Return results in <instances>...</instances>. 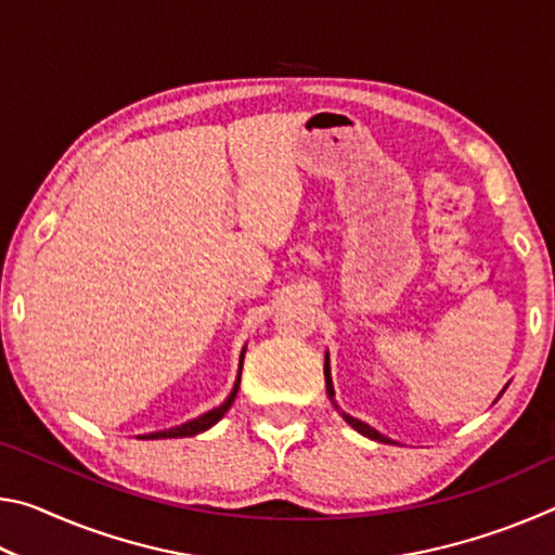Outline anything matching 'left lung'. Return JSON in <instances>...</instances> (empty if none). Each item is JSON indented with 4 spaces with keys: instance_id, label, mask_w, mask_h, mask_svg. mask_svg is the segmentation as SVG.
Segmentation results:
<instances>
[{
    "instance_id": "obj_1",
    "label": "left lung",
    "mask_w": 555,
    "mask_h": 555,
    "mask_svg": "<svg viewBox=\"0 0 555 555\" xmlns=\"http://www.w3.org/2000/svg\"><path fill=\"white\" fill-rule=\"evenodd\" d=\"M323 372H325V389H327V399H331V403H333V406L337 409V413H340V416L345 418V424H350V426L357 430V434L367 436V438H372V440H382V443H393L391 438L382 436L377 428H372L370 424H364V421L350 416V413H345L340 406H337V401H335V387H333V377H331V354H327V352H325V367H323ZM506 387H509V384H506ZM506 387H504V389H506ZM504 389L500 391V397L504 393ZM500 397H496V399H500Z\"/></svg>"
}]
</instances>
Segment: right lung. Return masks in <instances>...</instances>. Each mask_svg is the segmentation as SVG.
<instances>
[{"label":"right lung","instance_id":"add662e5","mask_svg":"<svg viewBox=\"0 0 555 555\" xmlns=\"http://www.w3.org/2000/svg\"><path fill=\"white\" fill-rule=\"evenodd\" d=\"M244 352H247V347H242L240 352V370H237V379H234V387L228 393V399H224L220 406H215L210 411L201 413V416H195L191 421H185V424H178L173 428H164V430H154V434H144V436H137L139 440H162V438H188V436H198L203 430L212 428L218 421L224 416V413L230 411V406L234 403V397H237V389H240V377H242V360H244Z\"/></svg>","mask_w":555,"mask_h":555}]
</instances>
